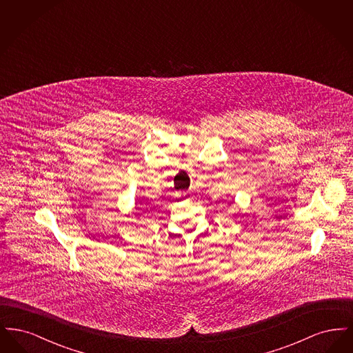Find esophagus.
I'll list each match as a JSON object with an SVG mask.
<instances>
[{
  "mask_svg": "<svg viewBox=\"0 0 353 353\" xmlns=\"http://www.w3.org/2000/svg\"><path fill=\"white\" fill-rule=\"evenodd\" d=\"M184 199H189V193H184Z\"/></svg>",
  "mask_w": 353,
  "mask_h": 353,
  "instance_id": "esophagus-1",
  "label": "esophagus"
}]
</instances>
